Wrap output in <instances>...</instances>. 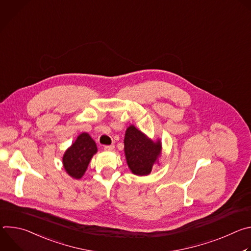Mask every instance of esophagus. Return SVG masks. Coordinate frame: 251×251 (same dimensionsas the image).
Wrapping results in <instances>:
<instances>
[{
    "mask_svg": "<svg viewBox=\"0 0 251 251\" xmlns=\"http://www.w3.org/2000/svg\"><path fill=\"white\" fill-rule=\"evenodd\" d=\"M114 149V146L113 145H110V146H104V150L105 151H112Z\"/></svg>",
    "mask_w": 251,
    "mask_h": 251,
    "instance_id": "esophagus-1",
    "label": "esophagus"
}]
</instances>
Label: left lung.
Segmentation results:
<instances>
[{
	"instance_id": "1",
	"label": "left lung",
	"mask_w": 251,
	"mask_h": 251,
	"mask_svg": "<svg viewBox=\"0 0 251 251\" xmlns=\"http://www.w3.org/2000/svg\"><path fill=\"white\" fill-rule=\"evenodd\" d=\"M124 153L131 172L136 176H148L162 153L160 139L152 140L146 134L130 125L125 132Z\"/></svg>"
}]
</instances>
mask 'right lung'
Masks as SVG:
<instances>
[{"mask_svg":"<svg viewBox=\"0 0 251 251\" xmlns=\"http://www.w3.org/2000/svg\"><path fill=\"white\" fill-rule=\"evenodd\" d=\"M96 153V143L90 135L86 132L79 134L63 154L62 164L65 172L71 177L79 180L85 174L92 157Z\"/></svg>","mask_w":251,"mask_h":251,"instance_id":"right-lung-1","label":"right lung"}]
</instances>
